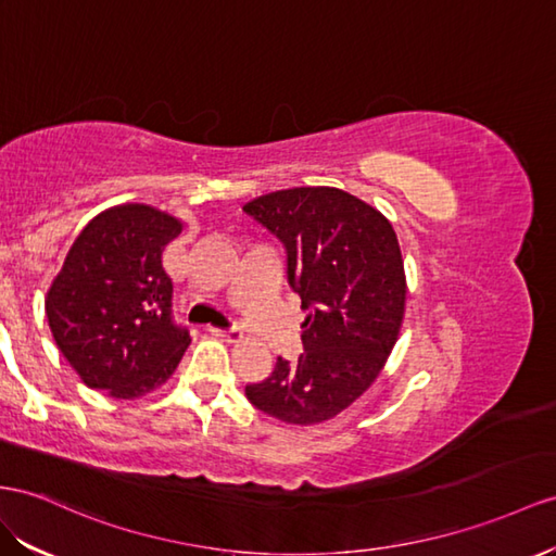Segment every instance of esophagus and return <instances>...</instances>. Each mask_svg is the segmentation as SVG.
<instances>
[{"instance_id": "1", "label": "esophagus", "mask_w": 556, "mask_h": 556, "mask_svg": "<svg viewBox=\"0 0 556 556\" xmlns=\"http://www.w3.org/2000/svg\"><path fill=\"white\" fill-rule=\"evenodd\" d=\"M211 333L227 340V343H237V340H241V336H244V333H241L239 326H227V329H216V326H213Z\"/></svg>"}]
</instances>
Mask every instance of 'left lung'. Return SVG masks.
I'll list each match as a JSON object with an SVG mask.
<instances>
[{"label":"left lung","mask_w":556,"mask_h":556,"mask_svg":"<svg viewBox=\"0 0 556 556\" xmlns=\"http://www.w3.org/2000/svg\"><path fill=\"white\" fill-rule=\"evenodd\" d=\"M287 253V277L307 317L303 354L247 386L277 420L315 425L338 416L378 378L404 319L406 279L388 218L336 188L269 192L244 206Z\"/></svg>","instance_id":"obj_1"}]
</instances>
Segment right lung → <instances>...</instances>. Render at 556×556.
<instances>
[{
    "mask_svg": "<svg viewBox=\"0 0 556 556\" xmlns=\"http://www.w3.org/2000/svg\"><path fill=\"white\" fill-rule=\"evenodd\" d=\"M182 230L152 206L96 216L70 249L47 295L55 345L93 390L146 394L176 371L190 329L174 317V279L162 253Z\"/></svg>",
    "mask_w": 556,
    "mask_h": 556,
    "instance_id": "right-lung-1",
    "label": "right lung"
}]
</instances>
